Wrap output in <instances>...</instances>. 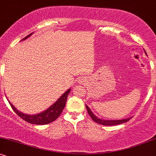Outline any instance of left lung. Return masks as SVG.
Returning a JSON list of instances; mask_svg holds the SVG:
<instances>
[{"label": "left lung", "mask_w": 156, "mask_h": 156, "mask_svg": "<svg viewBox=\"0 0 156 156\" xmlns=\"http://www.w3.org/2000/svg\"><path fill=\"white\" fill-rule=\"evenodd\" d=\"M145 52V51H144ZM146 53V52H145ZM86 108L87 109V112H88L89 116L92 118V120L95 122L98 123V124L103 125H106V126H111V125H119L122 124V123H124L130 120V119H131V117L127 118V119H117V120H106V119H100V118L97 117L94 114H93L92 111L90 110V108L86 105Z\"/></svg>", "instance_id": "obj_1"}]
</instances>
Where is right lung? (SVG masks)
I'll return each instance as SVG.
<instances>
[{
    "instance_id": "obj_1",
    "label": "right lung",
    "mask_w": 156,
    "mask_h": 156,
    "mask_svg": "<svg viewBox=\"0 0 156 156\" xmlns=\"http://www.w3.org/2000/svg\"><path fill=\"white\" fill-rule=\"evenodd\" d=\"M32 34H30L27 37L23 39L22 40L26 39L28 37H29ZM70 92V89H69L66 92H64L62 96L57 100L56 101L53 103L51 106H50L48 109H46L44 112L39 113L37 114H33V115H30V114H23L21 112H19L17 108L14 106L12 103L9 101V104L12 107V109L14 110L16 114L19 116L20 117L22 118L23 120L28 122L31 123V124L34 125H46L49 124L52 122L55 121L62 114V111L65 106L66 102H67V96L69 93Z\"/></svg>"
}]
</instances>
